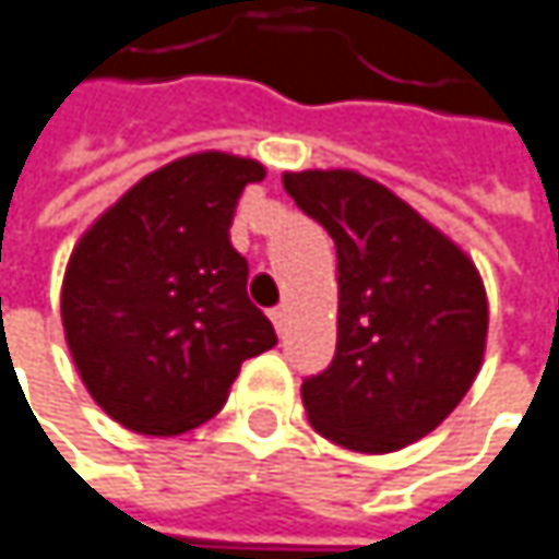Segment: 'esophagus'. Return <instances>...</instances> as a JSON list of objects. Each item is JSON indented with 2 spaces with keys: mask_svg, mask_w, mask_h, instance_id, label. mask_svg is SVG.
Wrapping results in <instances>:
<instances>
[{
  "mask_svg": "<svg viewBox=\"0 0 559 559\" xmlns=\"http://www.w3.org/2000/svg\"><path fill=\"white\" fill-rule=\"evenodd\" d=\"M269 317H272L275 330H278V333H284V326H287V310H284V307H275V310H272Z\"/></svg>",
  "mask_w": 559,
  "mask_h": 559,
  "instance_id": "obj_1",
  "label": "esophagus"
}]
</instances>
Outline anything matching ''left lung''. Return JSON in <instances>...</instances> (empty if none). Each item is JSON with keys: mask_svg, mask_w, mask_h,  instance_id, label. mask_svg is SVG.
Segmentation results:
<instances>
[{"mask_svg": "<svg viewBox=\"0 0 559 559\" xmlns=\"http://www.w3.org/2000/svg\"><path fill=\"white\" fill-rule=\"evenodd\" d=\"M281 180L336 246V356L300 385L313 430L356 453H391L427 437L483 366L489 304L476 265L356 170Z\"/></svg>", "mask_w": 559, "mask_h": 559, "instance_id": "1", "label": "left lung"}]
</instances>
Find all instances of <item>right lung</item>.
Wrapping results in <instances>:
<instances>
[{"label": "right lung", "mask_w": 559, "mask_h": 559, "mask_svg": "<svg viewBox=\"0 0 559 559\" xmlns=\"http://www.w3.org/2000/svg\"><path fill=\"white\" fill-rule=\"evenodd\" d=\"M265 168L203 152L142 177L76 242L60 317L93 401L122 427L174 437L210 420L239 366L278 343L249 300L229 226Z\"/></svg>", "instance_id": "right-lung-1"}]
</instances>
